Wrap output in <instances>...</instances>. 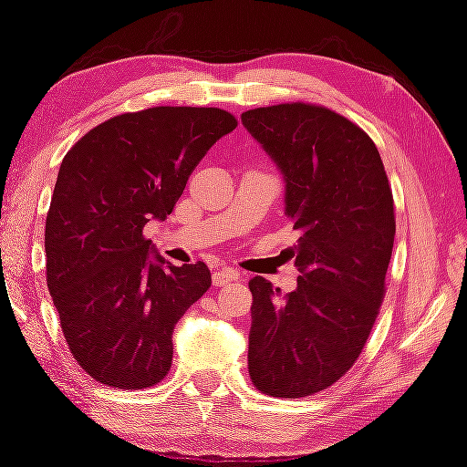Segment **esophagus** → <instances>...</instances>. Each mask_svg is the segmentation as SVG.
<instances>
[{"instance_id":"obj_1","label":"esophagus","mask_w":467,"mask_h":467,"mask_svg":"<svg viewBox=\"0 0 467 467\" xmlns=\"http://www.w3.org/2000/svg\"><path fill=\"white\" fill-rule=\"evenodd\" d=\"M234 279H239V274L231 267L216 269L214 274H212V282H214V285H228L231 282H234Z\"/></svg>"}]
</instances>
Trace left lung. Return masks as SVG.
<instances>
[{"instance_id":"obj_1","label":"left lung","mask_w":467,"mask_h":467,"mask_svg":"<svg viewBox=\"0 0 467 467\" xmlns=\"http://www.w3.org/2000/svg\"><path fill=\"white\" fill-rule=\"evenodd\" d=\"M243 126L285 183V216L300 231L298 287L282 296L253 277L249 374L263 394L302 398L333 386L374 327L396 234L379 152L333 109L279 104L249 109Z\"/></svg>"}]
</instances>
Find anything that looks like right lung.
Segmentation results:
<instances>
[{
	"label": "right lung",
	"mask_w": 467,
	"mask_h": 467,
	"mask_svg": "<svg viewBox=\"0 0 467 467\" xmlns=\"http://www.w3.org/2000/svg\"><path fill=\"white\" fill-rule=\"evenodd\" d=\"M236 129L220 108L120 114L75 142L47 214V284L67 345L88 374L120 389L159 384L173 328L212 284L206 263L177 267L142 228L165 220L202 157Z\"/></svg>",
	"instance_id": "add662e5"
}]
</instances>
